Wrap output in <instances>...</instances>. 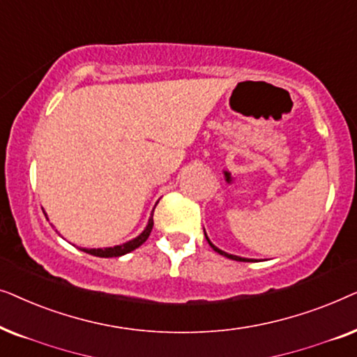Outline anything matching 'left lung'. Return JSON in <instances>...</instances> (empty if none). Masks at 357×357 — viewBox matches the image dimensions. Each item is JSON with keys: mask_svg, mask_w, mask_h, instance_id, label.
<instances>
[{"mask_svg": "<svg viewBox=\"0 0 357 357\" xmlns=\"http://www.w3.org/2000/svg\"><path fill=\"white\" fill-rule=\"evenodd\" d=\"M204 235H206V230H204ZM206 238H207V235H206ZM207 241H208V245H211V246H212V248H213V251H217V253H218V255L225 256V258H228V259H234V261H245V263H246V261H248V263H250V261H253V259H250V258H240V256H235V255H228V253H225V251L218 250V248H217V246H215V245H213V243H212V241H211V240H208V238H207Z\"/></svg>", "mask_w": 357, "mask_h": 357, "instance_id": "left-lung-1", "label": "left lung"}]
</instances>
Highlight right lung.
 I'll list each match as a JSON object with an SVG mask.
<instances>
[{"instance_id": "obj_1", "label": "right lung", "mask_w": 357, "mask_h": 357, "mask_svg": "<svg viewBox=\"0 0 357 357\" xmlns=\"http://www.w3.org/2000/svg\"><path fill=\"white\" fill-rule=\"evenodd\" d=\"M155 211V208H153ZM151 228H153V212H151V217L149 218V223H146L145 230L137 236V238L127 241V243L117 245L114 248H83L84 253L93 255V256H99V258H117V256L127 255L130 251H134L135 248H139L140 245H144L146 238H149L151 234Z\"/></svg>"}]
</instances>
